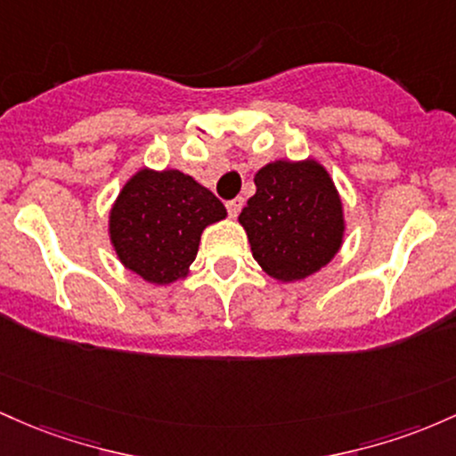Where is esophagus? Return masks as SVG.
Wrapping results in <instances>:
<instances>
[{
  "mask_svg": "<svg viewBox=\"0 0 456 456\" xmlns=\"http://www.w3.org/2000/svg\"><path fill=\"white\" fill-rule=\"evenodd\" d=\"M241 207H243V198H234V200L226 202V208H228L230 217H237V215L241 213Z\"/></svg>",
  "mask_w": 456,
  "mask_h": 456,
  "instance_id": "obj_1",
  "label": "esophagus"
}]
</instances>
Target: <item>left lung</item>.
<instances>
[{
	"instance_id": "8db88e82",
	"label": "left lung",
	"mask_w": 456,
	"mask_h": 456,
	"mask_svg": "<svg viewBox=\"0 0 456 456\" xmlns=\"http://www.w3.org/2000/svg\"><path fill=\"white\" fill-rule=\"evenodd\" d=\"M254 183L239 224L265 273L295 282L325 267L345 237L338 189L325 167L314 159H280L260 167Z\"/></svg>"
}]
</instances>
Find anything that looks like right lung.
Returning a JSON list of instances; mask_svg holds the SVG:
<instances>
[{"label": "right lung", "instance_id": "add662e5", "mask_svg": "<svg viewBox=\"0 0 456 456\" xmlns=\"http://www.w3.org/2000/svg\"><path fill=\"white\" fill-rule=\"evenodd\" d=\"M226 217V207L178 170H140L118 193L110 239L118 258L151 284L187 278L202 230Z\"/></svg>", "mask_w": 456, "mask_h": 456}]
</instances>
